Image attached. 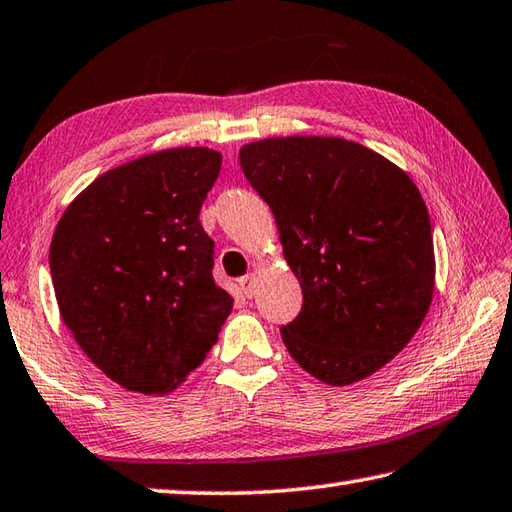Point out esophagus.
<instances>
[{
	"label": "esophagus",
	"instance_id": "obj_1",
	"mask_svg": "<svg viewBox=\"0 0 512 512\" xmlns=\"http://www.w3.org/2000/svg\"><path fill=\"white\" fill-rule=\"evenodd\" d=\"M238 285H240V289H243V294L247 298H254V294H256V276L254 274H247L240 278Z\"/></svg>",
	"mask_w": 512,
	"mask_h": 512
}]
</instances>
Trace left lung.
Instances as JSON below:
<instances>
[{"instance_id":"obj_1","label":"left lung","mask_w":512,"mask_h":512,"mask_svg":"<svg viewBox=\"0 0 512 512\" xmlns=\"http://www.w3.org/2000/svg\"><path fill=\"white\" fill-rule=\"evenodd\" d=\"M240 167L276 218L303 307L281 327L292 359L318 381L350 385L410 343L435 292V247L419 189L359 142L267 138Z\"/></svg>"}]
</instances>
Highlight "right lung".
Listing matches in <instances>:
<instances>
[{
	"mask_svg": "<svg viewBox=\"0 0 512 512\" xmlns=\"http://www.w3.org/2000/svg\"><path fill=\"white\" fill-rule=\"evenodd\" d=\"M220 162L207 147L131 160L93 180L55 227L48 260L62 321L122 388L176 390L231 312L198 220Z\"/></svg>",
	"mask_w": 512,
	"mask_h": 512,
	"instance_id": "1",
	"label": "right lung"
}]
</instances>
